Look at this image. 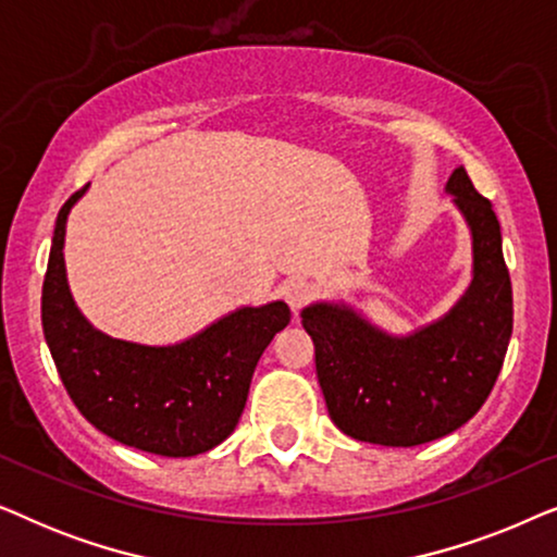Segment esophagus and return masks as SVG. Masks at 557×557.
<instances>
[{"label":"esophagus","instance_id":"obj_1","mask_svg":"<svg viewBox=\"0 0 557 557\" xmlns=\"http://www.w3.org/2000/svg\"><path fill=\"white\" fill-rule=\"evenodd\" d=\"M284 296H286V301H288V307H292V311H299L304 304H307L311 296H314V286H311L309 281H304V278H294V281H288V284H286Z\"/></svg>","mask_w":557,"mask_h":557}]
</instances>
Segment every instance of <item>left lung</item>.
<instances>
[{"instance_id":"obj_1","label":"left lung","mask_w":557,"mask_h":557,"mask_svg":"<svg viewBox=\"0 0 557 557\" xmlns=\"http://www.w3.org/2000/svg\"><path fill=\"white\" fill-rule=\"evenodd\" d=\"M446 193L471 231L474 271L459 301L436 322L395 337L347 304L301 311L314 339L317 377L334 425L380 446H418L461 429L484 400L512 337V281L492 202L456 166Z\"/></svg>"}]
</instances>
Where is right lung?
I'll use <instances>...</instances> for the list:
<instances>
[{
	"label": "right lung",
	"mask_w": 557,
	"mask_h": 557,
	"mask_svg": "<svg viewBox=\"0 0 557 557\" xmlns=\"http://www.w3.org/2000/svg\"><path fill=\"white\" fill-rule=\"evenodd\" d=\"M88 185L58 212L42 284V332L67 395L88 423L139 451L195 456L231 436L263 349L284 330V301L240 307L177 345L151 347L96 330L65 276V223Z\"/></svg>",
	"instance_id": "right-lung-1"
}]
</instances>
